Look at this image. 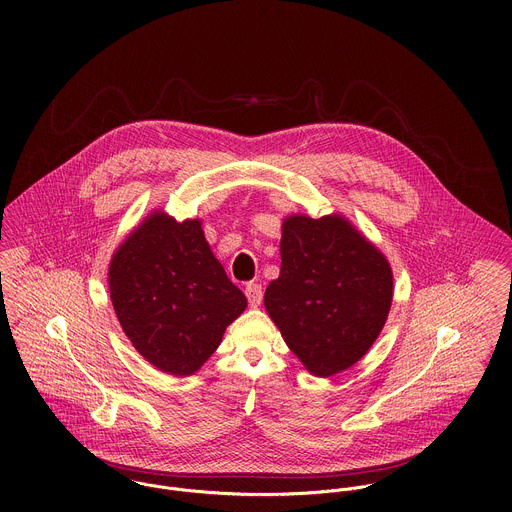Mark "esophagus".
Instances as JSON below:
<instances>
[{
	"label": "esophagus",
	"mask_w": 512,
	"mask_h": 512,
	"mask_svg": "<svg viewBox=\"0 0 512 512\" xmlns=\"http://www.w3.org/2000/svg\"><path fill=\"white\" fill-rule=\"evenodd\" d=\"M244 293H246V297H248L250 307H258V305L262 303V295H264V292H262V286H260V284H254V282L246 284Z\"/></svg>",
	"instance_id": "1"
}]
</instances>
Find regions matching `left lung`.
Returning <instances> with one entry per match:
<instances>
[{
  "label": "left lung",
  "mask_w": 512,
  "mask_h": 512,
  "mask_svg": "<svg viewBox=\"0 0 512 512\" xmlns=\"http://www.w3.org/2000/svg\"><path fill=\"white\" fill-rule=\"evenodd\" d=\"M280 252V278L270 282L264 305L293 355L315 376L355 365L390 311L386 258L337 215L284 220Z\"/></svg>",
  "instance_id": "8db88e82"
}]
</instances>
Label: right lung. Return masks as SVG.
I'll use <instances>...</instances> for the list:
<instances>
[{
	"mask_svg": "<svg viewBox=\"0 0 512 512\" xmlns=\"http://www.w3.org/2000/svg\"><path fill=\"white\" fill-rule=\"evenodd\" d=\"M108 276L124 333L144 359L173 376L203 365L246 309L199 220L151 215L118 248Z\"/></svg>",
	"mask_w": 512,
	"mask_h": 512,
	"instance_id": "1",
	"label": "right lung"
}]
</instances>
